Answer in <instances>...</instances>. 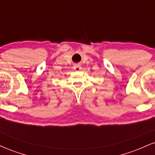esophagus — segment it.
<instances>
[{
    "label": "esophagus",
    "instance_id": "34e87169",
    "mask_svg": "<svg viewBox=\"0 0 155 155\" xmlns=\"http://www.w3.org/2000/svg\"><path fill=\"white\" fill-rule=\"evenodd\" d=\"M74 69L75 71H79L81 69V65H76L74 66Z\"/></svg>",
    "mask_w": 155,
    "mask_h": 155
}]
</instances>
